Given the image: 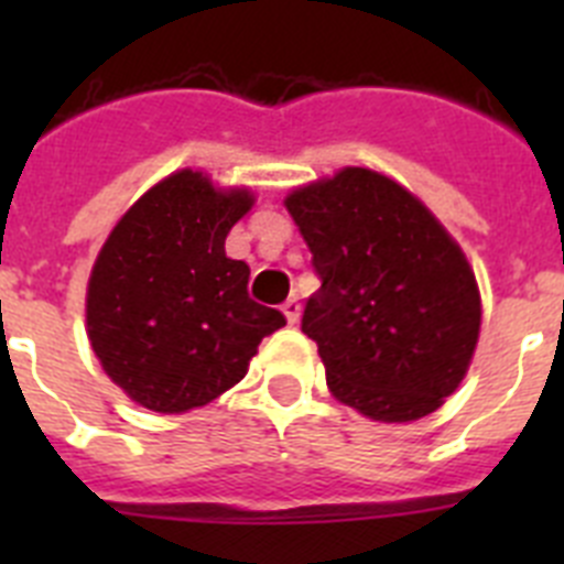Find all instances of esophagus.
I'll return each instance as SVG.
<instances>
[{"mask_svg": "<svg viewBox=\"0 0 564 564\" xmlns=\"http://www.w3.org/2000/svg\"><path fill=\"white\" fill-rule=\"evenodd\" d=\"M282 313H285L288 325H296L299 316H302V305H299V299H296V296L288 299L285 305H282Z\"/></svg>", "mask_w": 564, "mask_h": 564, "instance_id": "1", "label": "esophagus"}]
</instances>
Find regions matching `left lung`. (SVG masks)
I'll return each mask as SVG.
<instances>
[{
	"instance_id": "left-lung-1",
	"label": "left lung",
	"mask_w": 564,
	"mask_h": 564,
	"mask_svg": "<svg viewBox=\"0 0 564 564\" xmlns=\"http://www.w3.org/2000/svg\"><path fill=\"white\" fill-rule=\"evenodd\" d=\"M285 206L322 279L302 333L318 344L333 395L383 423L435 412L480 336V291L460 246L372 169H341Z\"/></svg>"
}]
</instances>
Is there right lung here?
<instances>
[{
    "label": "right lung",
    "mask_w": 564,
    "mask_h": 564,
    "mask_svg": "<svg viewBox=\"0 0 564 564\" xmlns=\"http://www.w3.org/2000/svg\"><path fill=\"white\" fill-rule=\"evenodd\" d=\"M248 188L169 174L123 214L87 285V336L134 403L177 415L242 381L285 316L248 296V265L226 237L251 212Z\"/></svg>",
    "instance_id": "1"
}]
</instances>
